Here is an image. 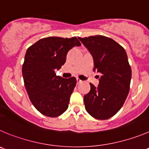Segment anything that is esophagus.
I'll return each instance as SVG.
<instances>
[{
	"instance_id": "obj_1",
	"label": "esophagus",
	"mask_w": 149,
	"mask_h": 149,
	"mask_svg": "<svg viewBox=\"0 0 149 149\" xmlns=\"http://www.w3.org/2000/svg\"><path fill=\"white\" fill-rule=\"evenodd\" d=\"M82 82H83V80H80V79H79V78H77V84H80V83H81Z\"/></svg>"
}]
</instances>
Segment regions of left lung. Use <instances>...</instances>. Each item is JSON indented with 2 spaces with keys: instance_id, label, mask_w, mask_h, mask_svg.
<instances>
[{
  "instance_id": "obj_1",
  "label": "left lung",
  "mask_w": 149,
  "mask_h": 149,
  "mask_svg": "<svg viewBox=\"0 0 149 149\" xmlns=\"http://www.w3.org/2000/svg\"><path fill=\"white\" fill-rule=\"evenodd\" d=\"M79 39L93 57V72L101 74L97 87L90 83V91L83 97L85 107L93 118L108 119L121 108L130 91L132 70L127 52L104 36Z\"/></svg>"
}]
</instances>
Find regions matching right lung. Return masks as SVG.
I'll return each instance as SVG.
<instances>
[{
    "label": "right lung",
    "mask_w": 149,
    "mask_h": 149,
    "mask_svg": "<svg viewBox=\"0 0 149 149\" xmlns=\"http://www.w3.org/2000/svg\"><path fill=\"white\" fill-rule=\"evenodd\" d=\"M81 44L77 37L49 36L28 48L22 65V77L30 100L38 111L49 117H57L68 108L77 80L57 76L66 62L67 52Z\"/></svg>",
    "instance_id": "obj_1"
}]
</instances>
